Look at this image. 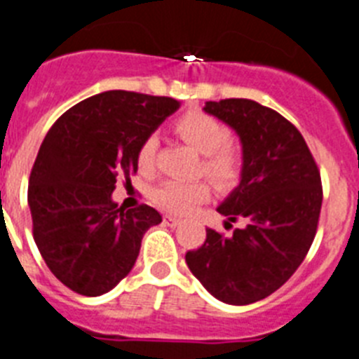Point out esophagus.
Here are the masks:
<instances>
[{
	"label": "esophagus",
	"instance_id": "34e87169",
	"mask_svg": "<svg viewBox=\"0 0 359 359\" xmlns=\"http://www.w3.org/2000/svg\"><path fill=\"white\" fill-rule=\"evenodd\" d=\"M164 222L168 226H179L180 224V219H179V217H173V215H165L164 217Z\"/></svg>",
	"mask_w": 359,
	"mask_h": 359
}]
</instances>
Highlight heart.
<instances>
[{"label":"heart","mask_w":359,"mask_h":359,"mask_svg":"<svg viewBox=\"0 0 359 359\" xmlns=\"http://www.w3.org/2000/svg\"><path fill=\"white\" fill-rule=\"evenodd\" d=\"M175 129L186 142L204 155V171L221 188H231L243 177L245 156L231 146L230 129L222 120L204 111H188L175 122ZM158 138L149 135L137 151L138 170L151 173L155 168ZM212 188L206 180H165L153 194V203L168 213L184 215L198 204L206 203Z\"/></svg>","instance_id":"b5f03b06"}]
</instances>
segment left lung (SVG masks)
Segmentation results:
<instances>
[{
  "mask_svg": "<svg viewBox=\"0 0 359 359\" xmlns=\"http://www.w3.org/2000/svg\"><path fill=\"white\" fill-rule=\"evenodd\" d=\"M204 111L236 129L243 144L241 182L217 212L246 226L230 237L206 228L204 245L189 250L186 263L213 297L250 305L283 287L309 254L321 175L303 135L277 111L246 98L206 102Z\"/></svg>",
  "mask_w": 359,
  "mask_h": 359,
  "instance_id": "obj_1",
  "label": "left lung"
}]
</instances>
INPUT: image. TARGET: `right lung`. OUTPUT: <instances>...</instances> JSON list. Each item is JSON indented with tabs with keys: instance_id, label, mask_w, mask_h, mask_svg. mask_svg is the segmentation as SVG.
<instances>
[{
	"instance_id": "1",
	"label": "right lung",
	"mask_w": 359,
	"mask_h": 359,
	"mask_svg": "<svg viewBox=\"0 0 359 359\" xmlns=\"http://www.w3.org/2000/svg\"><path fill=\"white\" fill-rule=\"evenodd\" d=\"M180 102L105 91L60 116L41 144L31 179L32 236L56 279L82 296H102L128 276L142 237L162 222L155 208L113 203L116 180L137 173V151Z\"/></svg>"
}]
</instances>
